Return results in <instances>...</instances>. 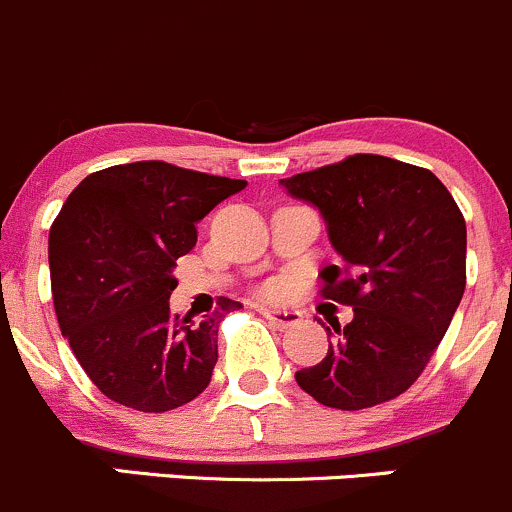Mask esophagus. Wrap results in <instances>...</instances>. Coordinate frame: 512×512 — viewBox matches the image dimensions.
<instances>
[{
  "label": "esophagus",
  "mask_w": 512,
  "mask_h": 512,
  "mask_svg": "<svg viewBox=\"0 0 512 512\" xmlns=\"http://www.w3.org/2000/svg\"><path fill=\"white\" fill-rule=\"evenodd\" d=\"M258 313L268 320L276 328H293V325L300 323L303 315L298 310H288V308H268V305H258Z\"/></svg>",
  "instance_id": "1"
}]
</instances>
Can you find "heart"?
Returning a JSON list of instances; mask_svg holds the SVG:
<instances>
[{"label": "heart", "mask_w": 512, "mask_h": 512, "mask_svg": "<svg viewBox=\"0 0 512 512\" xmlns=\"http://www.w3.org/2000/svg\"><path fill=\"white\" fill-rule=\"evenodd\" d=\"M271 293H273V288H271Z\"/></svg>", "instance_id": "b5f03b06"}]
</instances>
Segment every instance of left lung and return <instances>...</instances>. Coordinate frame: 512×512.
<instances>
[{
  "instance_id": "8db88e82",
  "label": "left lung",
  "mask_w": 512,
  "mask_h": 512,
  "mask_svg": "<svg viewBox=\"0 0 512 512\" xmlns=\"http://www.w3.org/2000/svg\"><path fill=\"white\" fill-rule=\"evenodd\" d=\"M313 204L345 261L323 268V295L352 305L330 323L328 355L295 372L315 402L367 409L407 392L449 330L466 288V221L434 172L382 155L281 179Z\"/></svg>"
}]
</instances>
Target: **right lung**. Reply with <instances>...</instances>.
<instances>
[{"label":"right lung","mask_w":512,"mask_h":512,"mask_svg":"<svg viewBox=\"0 0 512 512\" xmlns=\"http://www.w3.org/2000/svg\"><path fill=\"white\" fill-rule=\"evenodd\" d=\"M244 187L150 160L93 172L68 194L49 231L51 293L63 337L108 399L162 414L207 389L224 315H172V271L199 221Z\"/></svg>","instance_id":"obj_1"}]
</instances>
